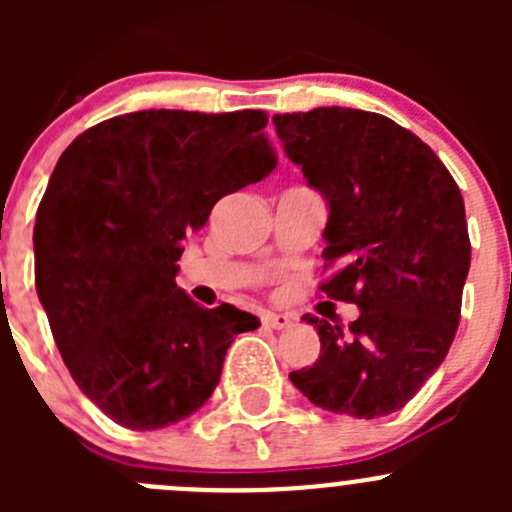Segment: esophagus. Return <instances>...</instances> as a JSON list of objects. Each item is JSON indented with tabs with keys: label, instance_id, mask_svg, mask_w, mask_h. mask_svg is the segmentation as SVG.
Segmentation results:
<instances>
[{
	"label": "esophagus",
	"instance_id": "34e87169",
	"mask_svg": "<svg viewBox=\"0 0 512 512\" xmlns=\"http://www.w3.org/2000/svg\"><path fill=\"white\" fill-rule=\"evenodd\" d=\"M262 324L267 329H285L292 324V317L289 314H277V312H265L262 314Z\"/></svg>",
	"mask_w": 512,
	"mask_h": 512
}]
</instances>
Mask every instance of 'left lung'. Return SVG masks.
Masks as SVG:
<instances>
[{
	"label": "left lung",
	"mask_w": 512,
	"mask_h": 512,
	"mask_svg": "<svg viewBox=\"0 0 512 512\" xmlns=\"http://www.w3.org/2000/svg\"><path fill=\"white\" fill-rule=\"evenodd\" d=\"M292 163L327 198L322 294L361 309L342 329L304 314L319 359L292 384L332 414L404 409L441 366L471 267L466 208L441 158L381 113L312 108L272 116Z\"/></svg>",
	"instance_id": "obj_1"
}]
</instances>
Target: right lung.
Returning <instances> with one entry per match:
<instances>
[{
  "label": "right lung",
  "instance_id": "obj_1",
  "mask_svg": "<svg viewBox=\"0 0 512 512\" xmlns=\"http://www.w3.org/2000/svg\"><path fill=\"white\" fill-rule=\"evenodd\" d=\"M265 111H136L81 133L36 210L34 280L76 386L131 431L198 411L235 334L232 304L175 285L183 240L225 195L277 168Z\"/></svg>",
  "mask_w": 512,
  "mask_h": 512
}]
</instances>
